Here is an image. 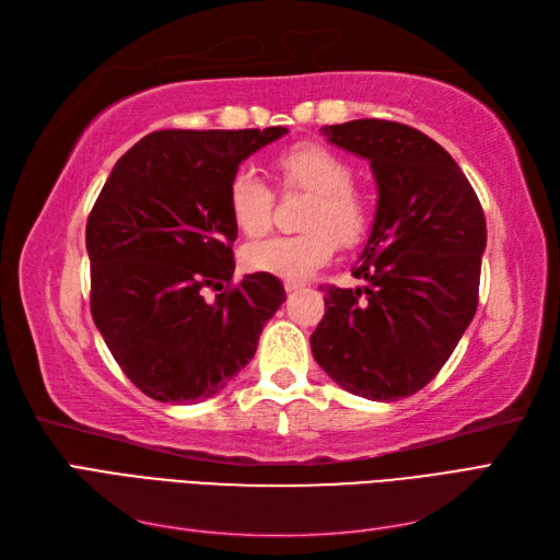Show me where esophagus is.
<instances>
[{"label": "esophagus", "instance_id": "esophagus-1", "mask_svg": "<svg viewBox=\"0 0 560 560\" xmlns=\"http://www.w3.org/2000/svg\"><path fill=\"white\" fill-rule=\"evenodd\" d=\"M301 287H303V282H299V280H284L287 292H296V290H301Z\"/></svg>", "mask_w": 560, "mask_h": 560}]
</instances>
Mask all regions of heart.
<instances>
[{
  "label": "heart",
  "mask_w": 560,
  "mask_h": 560,
  "mask_svg": "<svg viewBox=\"0 0 560 560\" xmlns=\"http://www.w3.org/2000/svg\"><path fill=\"white\" fill-rule=\"evenodd\" d=\"M284 189L311 194L296 235H278L247 245L243 264L249 270L280 278H308L331 261L336 245H358L371 222L366 196L352 186V165L322 144H294L276 156ZM229 210L235 226L249 238L270 229L273 191L249 165L238 167L229 184Z\"/></svg>",
  "instance_id": "b5f03b06"
}]
</instances>
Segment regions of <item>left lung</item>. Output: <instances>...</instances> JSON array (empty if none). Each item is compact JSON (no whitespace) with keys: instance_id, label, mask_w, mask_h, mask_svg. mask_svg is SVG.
Segmentation results:
<instances>
[{"instance_id":"left-lung-1","label":"left lung","mask_w":560,"mask_h":560,"mask_svg":"<svg viewBox=\"0 0 560 560\" xmlns=\"http://www.w3.org/2000/svg\"><path fill=\"white\" fill-rule=\"evenodd\" d=\"M366 159L378 206L354 278L327 287L315 362L352 395L397 401L446 364L477 313L486 217L448 151L411 126L358 118L322 128Z\"/></svg>"}]
</instances>
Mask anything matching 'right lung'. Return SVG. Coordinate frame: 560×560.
<instances>
[{
    "label": "right lung",
    "instance_id": "1",
    "mask_svg": "<svg viewBox=\"0 0 560 560\" xmlns=\"http://www.w3.org/2000/svg\"><path fill=\"white\" fill-rule=\"evenodd\" d=\"M287 128L159 130L116 161L86 224L91 313L124 374L156 401H202L257 352L287 301L276 276L229 287V184ZM228 282V290L223 282ZM223 289L214 302L202 289Z\"/></svg>",
    "mask_w": 560,
    "mask_h": 560
}]
</instances>
